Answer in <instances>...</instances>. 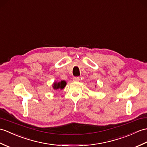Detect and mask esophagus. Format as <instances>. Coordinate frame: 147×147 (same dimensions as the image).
Listing matches in <instances>:
<instances>
[{
    "label": "esophagus",
    "instance_id": "1",
    "mask_svg": "<svg viewBox=\"0 0 147 147\" xmlns=\"http://www.w3.org/2000/svg\"><path fill=\"white\" fill-rule=\"evenodd\" d=\"M80 80V77L78 76H75L73 78V81H79Z\"/></svg>",
    "mask_w": 147,
    "mask_h": 147
}]
</instances>
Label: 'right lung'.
Instances as JSON below:
<instances>
[{"label": "right lung", "instance_id": "add662e5", "mask_svg": "<svg viewBox=\"0 0 147 147\" xmlns=\"http://www.w3.org/2000/svg\"><path fill=\"white\" fill-rule=\"evenodd\" d=\"M66 84V83L64 81H61V82H59V83H54L53 84V88L54 90H62L65 87Z\"/></svg>", "mask_w": 147, "mask_h": 147}]
</instances>
